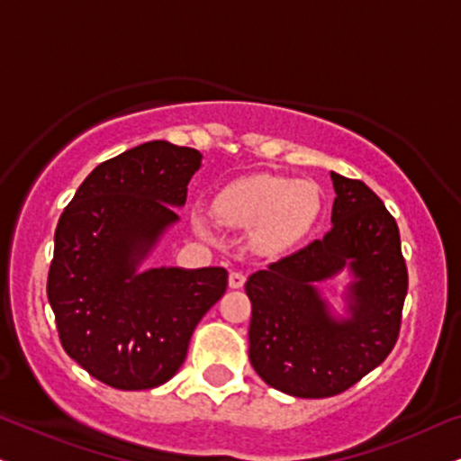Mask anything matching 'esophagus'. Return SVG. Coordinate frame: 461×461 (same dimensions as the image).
I'll use <instances>...</instances> for the list:
<instances>
[{
    "mask_svg": "<svg viewBox=\"0 0 461 461\" xmlns=\"http://www.w3.org/2000/svg\"><path fill=\"white\" fill-rule=\"evenodd\" d=\"M243 284H246V276H243L241 271H230V276H229V286H230V288H241Z\"/></svg>",
    "mask_w": 461,
    "mask_h": 461,
    "instance_id": "34e87169",
    "label": "esophagus"
}]
</instances>
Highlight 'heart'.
Masks as SVG:
<instances>
[{
    "label": "heart",
    "instance_id": "heart-1",
    "mask_svg": "<svg viewBox=\"0 0 461 461\" xmlns=\"http://www.w3.org/2000/svg\"><path fill=\"white\" fill-rule=\"evenodd\" d=\"M322 209L321 187L280 175H248L215 194L212 212L220 224L254 230L265 249H284L308 232Z\"/></svg>",
    "mask_w": 461,
    "mask_h": 461
}]
</instances>
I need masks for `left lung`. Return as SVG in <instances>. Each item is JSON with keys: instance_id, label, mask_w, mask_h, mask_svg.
I'll return each mask as SVG.
<instances>
[{"instance_id": "1", "label": "left lung", "mask_w": 461, "mask_h": 461, "mask_svg": "<svg viewBox=\"0 0 461 461\" xmlns=\"http://www.w3.org/2000/svg\"><path fill=\"white\" fill-rule=\"evenodd\" d=\"M331 229L291 257L248 277L249 363L269 387L294 397H331L393 350L408 271L400 230L359 179L331 173ZM348 270V317H335L317 284Z\"/></svg>"}]
</instances>
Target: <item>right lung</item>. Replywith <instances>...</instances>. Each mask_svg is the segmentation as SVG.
Returning a JSON list of instances; mask_svg holds the SVG:
<instances>
[{
  "mask_svg": "<svg viewBox=\"0 0 461 461\" xmlns=\"http://www.w3.org/2000/svg\"><path fill=\"white\" fill-rule=\"evenodd\" d=\"M201 151L151 140L95 167L55 230L47 294L61 346L122 391L179 372L201 318L226 293L224 267H139L177 224Z\"/></svg>",
  "mask_w": 461,
  "mask_h": 461,
  "instance_id": "1",
  "label": "right lung"
}]
</instances>
